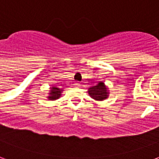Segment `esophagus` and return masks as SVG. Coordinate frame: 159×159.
<instances>
[{"label": "esophagus", "instance_id": "1", "mask_svg": "<svg viewBox=\"0 0 159 159\" xmlns=\"http://www.w3.org/2000/svg\"><path fill=\"white\" fill-rule=\"evenodd\" d=\"M75 87H80V86H81V84H80L79 82H75Z\"/></svg>", "mask_w": 159, "mask_h": 159}]
</instances>
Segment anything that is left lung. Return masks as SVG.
Returning <instances> with one entry per match:
<instances>
[{"label":"left lung","instance_id":"1","mask_svg":"<svg viewBox=\"0 0 159 159\" xmlns=\"http://www.w3.org/2000/svg\"><path fill=\"white\" fill-rule=\"evenodd\" d=\"M88 93L93 99H95L97 101H102L104 99L107 98L108 97L107 96L108 92L107 91V88L103 82H99L97 86L89 88Z\"/></svg>","mask_w":159,"mask_h":159}]
</instances>
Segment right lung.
<instances>
[{
	"label": "right lung",
	"instance_id": "right-lung-1",
	"mask_svg": "<svg viewBox=\"0 0 159 159\" xmlns=\"http://www.w3.org/2000/svg\"><path fill=\"white\" fill-rule=\"evenodd\" d=\"M61 91L62 90H60L59 88H52V89H51L50 97H48V98H49L50 100H55V99H57L58 98H60Z\"/></svg>",
	"mask_w": 159,
	"mask_h": 159
}]
</instances>
